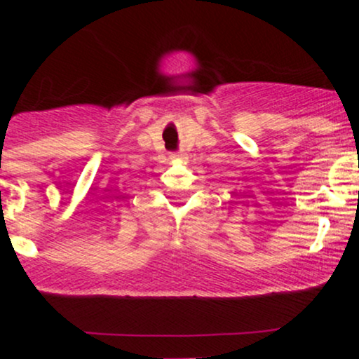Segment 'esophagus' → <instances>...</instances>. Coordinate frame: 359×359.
Returning <instances> with one entry per match:
<instances>
[{
    "mask_svg": "<svg viewBox=\"0 0 359 359\" xmlns=\"http://www.w3.org/2000/svg\"><path fill=\"white\" fill-rule=\"evenodd\" d=\"M172 158H182V154H179V155H174V156H172Z\"/></svg>",
    "mask_w": 359,
    "mask_h": 359,
    "instance_id": "34e87169",
    "label": "esophagus"
}]
</instances>
